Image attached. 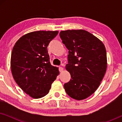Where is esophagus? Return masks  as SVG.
I'll use <instances>...</instances> for the list:
<instances>
[{"label":"esophagus","instance_id":"1","mask_svg":"<svg viewBox=\"0 0 122 122\" xmlns=\"http://www.w3.org/2000/svg\"><path fill=\"white\" fill-rule=\"evenodd\" d=\"M63 70H64V69H63V67H61V66H59V71L60 72H62V71H63Z\"/></svg>","mask_w":122,"mask_h":122}]
</instances>
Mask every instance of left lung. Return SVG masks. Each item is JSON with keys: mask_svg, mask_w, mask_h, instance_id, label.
Instances as JSON below:
<instances>
[{"mask_svg": "<svg viewBox=\"0 0 122 122\" xmlns=\"http://www.w3.org/2000/svg\"><path fill=\"white\" fill-rule=\"evenodd\" d=\"M62 42L69 50L66 68L71 74L65 91L73 99L83 100L97 89L107 67L104 45L84 30H67L60 32Z\"/></svg>", "mask_w": 122, "mask_h": 122, "instance_id": "obj_1", "label": "left lung"}]
</instances>
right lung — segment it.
Here are the masks:
<instances>
[{
	"label": "right lung",
	"instance_id": "right-lung-1",
	"mask_svg": "<svg viewBox=\"0 0 122 122\" xmlns=\"http://www.w3.org/2000/svg\"><path fill=\"white\" fill-rule=\"evenodd\" d=\"M58 31H36L25 34L15 44L10 66L13 78L20 88L35 99L49 93L59 74L51 66L47 47Z\"/></svg>",
	"mask_w": 122,
	"mask_h": 122
}]
</instances>
